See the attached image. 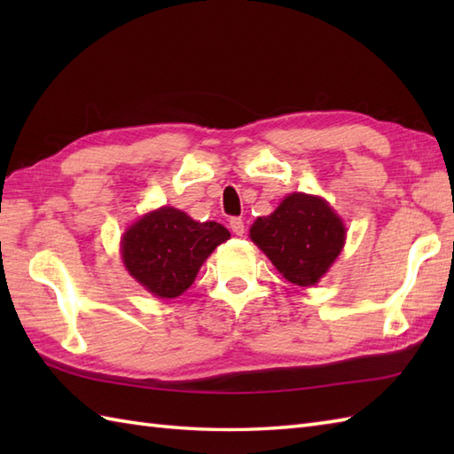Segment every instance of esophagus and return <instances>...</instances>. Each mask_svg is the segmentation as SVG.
Returning a JSON list of instances; mask_svg holds the SVG:
<instances>
[{
    "label": "esophagus",
    "instance_id": "1",
    "mask_svg": "<svg viewBox=\"0 0 454 454\" xmlns=\"http://www.w3.org/2000/svg\"><path fill=\"white\" fill-rule=\"evenodd\" d=\"M230 228H232V232H234L236 236H242V234H244V230H246V226H244V220H242V218H238V216L230 218Z\"/></svg>",
    "mask_w": 454,
    "mask_h": 454
}]
</instances>
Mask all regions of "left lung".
<instances>
[{"label":"left lung","mask_w":454,"mask_h":454,"mask_svg":"<svg viewBox=\"0 0 454 454\" xmlns=\"http://www.w3.org/2000/svg\"><path fill=\"white\" fill-rule=\"evenodd\" d=\"M249 238L288 283L312 286L341 254L345 226L322 197L293 192L254 222Z\"/></svg>","instance_id":"obj_1"}]
</instances>
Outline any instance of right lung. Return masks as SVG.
Masks as SVG:
<instances>
[{
    "instance_id": "1",
    "label": "right lung",
    "mask_w": 454,
    "mask_h": 454,
    "mask_svg": "<svg viewBox=\"0 0 454 454\" xmlns=\"http://www.w3.org/2000/svg\"><path fill=\"white\" fill-rule=\"evenodd\" d=\"M230 238L218 222H197L173 207L144 215L124 232L121 255L127 271L158 298H177L200 265Z\"/></svg>"
}]
</instances>
